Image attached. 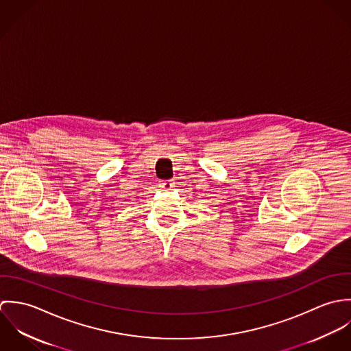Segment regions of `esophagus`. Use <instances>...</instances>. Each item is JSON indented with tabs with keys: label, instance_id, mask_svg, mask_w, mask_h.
<instances>
[{
	"label": "esophagus",
	"instance_id": "34e87169",
	"mask_svg": "<svg viewBox=\"0 0 351 351\" xmlns=\"http://www.w3.org/2000/svg\"><path fill=\"white\" fill-rule=\"evenodd\" d=\"M174 186V184L171 181H160L159 182V188H162L163 191H170Z\"/></svg>",
	"mask_w": 351,
	"mask_h": 351
}]
</instances>
